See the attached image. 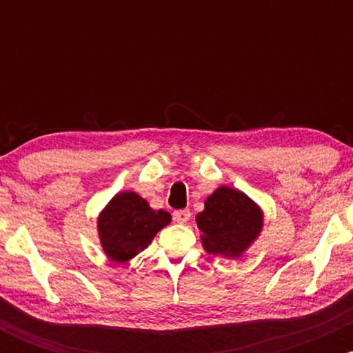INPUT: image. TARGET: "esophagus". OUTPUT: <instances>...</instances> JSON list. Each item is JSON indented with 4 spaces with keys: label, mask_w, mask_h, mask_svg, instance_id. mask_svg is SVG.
Listing matches in <instances>:
<instances>
[{
    "label": "esophagus",
    "mask_w": 353,
    "mask_h": 353,
    "mask_svg": "<svg viewBox=\"0 0 353 353\" xmlns=\"http://www.w3.org/2000/svg\"><path fill=\"white\" fill-rule=\"evenodd\" d=\"M174 221L179 222V224H184L190 219V210L189 209H181V210H174Z\"/></svg>",
    "instance_id": "obj_1"
}]
</instances>
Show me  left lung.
I'll list each match as a JSON object with an SVG mask.
<instances>
[{"label": "left lung", "instance_id": "obj_1", "mask_svg": "<svg viewBox=\"0 0 353 353\" xmlns=\"http://www.w3.org/2000/svg\"><path fill=\"white\" fill-rule=\"evenodd\" d=\"M196 222L205 252L234 259L241 257L259 237L264 216L247 194L221 185L205 199Z\"/></svg>", "mask_w": 353, "mask_h": 353}]
</instances>
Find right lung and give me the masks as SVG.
<instances>
[{
	"label": "right lung",
	"mask_w": 353,
	"mask_h": 353,
	"mask_svg": "<svg viewBox=\"0 0 353 353\" xmlns=\"http://www.w3.org/2000/svg\"><path fill=\"white\" fill-rule=\"evenodd\" d=\"M169 222L171 214L151 209L139 194L119 192L98 217L101 245L111 261L123 264L143 252Z\"/></svg>",
	"instance_id": "right-lung-1"
}]
</instances>
